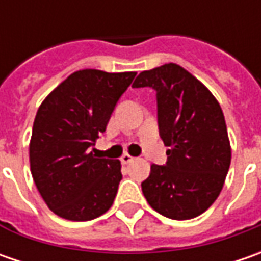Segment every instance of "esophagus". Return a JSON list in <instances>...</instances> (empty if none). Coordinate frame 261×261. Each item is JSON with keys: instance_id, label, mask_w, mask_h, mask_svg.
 <instances>
[{"instance_id": "1", "label": "esophagus", "mask_w": 261, "mask_h": 261, "mask_svg": "<svg viewBox=\"0 0 261 261\" xmlns=\"http://www.w3.org/2000/svg\"><path fill=\"white\" fill-rule=\"evenodd\" d=\"M134 160H135V158H134L132 155H129V154H123L122 158H120V161H122L123 164H129V163H132Z\"/></svg>"}]
</instances>
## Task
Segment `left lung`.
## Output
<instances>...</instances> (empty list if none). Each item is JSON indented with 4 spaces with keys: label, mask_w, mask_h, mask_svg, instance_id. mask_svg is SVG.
Masks as SVG:
<instances>
[{
    "label": "left lung",
    "mask_w": 261,
    "mask_h": 261,
    "mask_svg": "<svg viewBox=\"0 0 261 261\" xmlns=\"http://www.w3.org/2000/svg\"><path fill=\"white\" fill-rule=\"evenodd\" d=\"M132 87L156 91L160 135L170 148L167 166L152 164L142 183L146 202L175 221L199 216L219 196L231 164L221 106L195 75L173 62L142 71Z\"/></svg>",
    "instance_id": "left-lung-1"
}]
</instances>
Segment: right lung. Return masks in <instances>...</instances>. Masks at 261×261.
Returning a JSON list of instances; mask_svg holds the SVG:
<instances>
[{
    "label": "right lung",
    "instance_id": "1",
    "mask_svg": "<svg viewBox=\"0 0 261 261\" xmlns=\"http://www.w3.org/2000/svg\"><path fill=\"white\" fill-rule=\"evenodd\" d=\"M135 75L80 69L54 88L37 109L29 145L30 171L55 215L91 221L113 205L122 164L95 158L94 149H90Z\"/></svg>",
    "mask_w": 261,
    "mask_h": 261
}]
</instances>
